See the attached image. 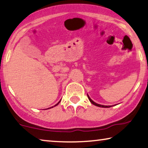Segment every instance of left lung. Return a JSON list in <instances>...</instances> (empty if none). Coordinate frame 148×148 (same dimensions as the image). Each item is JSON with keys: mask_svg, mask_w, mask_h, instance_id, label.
<instances>
[{"mask_svg": "<svg viewBox=\"0 0 148 148\" xmlns=\"http://www.w3.org/2000/svg\"><path fill=\"white\" fill-rule=\"evenodd\" d=\"M88 99H89V100L90 101V102L91 103H92L93 105H95V106H97V107H103V108H109V107H112V106H105V105H99V104H97V103H95L94 101H92L91 99V98L89 97V95H88Z\"/></svg>", "mask_w": 148, "mask_h": 148, "instance_id": "obj_1", "label": "left lung"}]
</instances>
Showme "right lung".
I'll return each instance as SVG.
<instances>
[{
    "mask_svg": "<svg viewBox=\"0 0 148 148\" xmlns=\"http://www.w3.org/2000/svg\"><path fill=\"white\" fill-rule=\"evenodd\" d=\"M60 101H61V100H60ZM60 101H59V102H58V103H57V104H56V105H55V106H54V107L57 106V105H58V103H59L60 102ZM53 107H50V108H53Z\"/></svg>",
    "mask_w": 148,
    "mask_h": 148,
    "instance_id": "add662e5",
    "label": "right lung"
}]
</instances>
